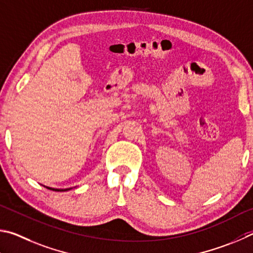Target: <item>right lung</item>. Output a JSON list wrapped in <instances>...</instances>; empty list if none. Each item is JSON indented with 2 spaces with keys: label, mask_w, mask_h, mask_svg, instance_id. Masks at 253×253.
Listing matches in <instances>:
<instances>
[{
  "label": "right lung",
  "mask_w": 253,
  "mask_h": 253,
  "mask_svg": "<svg viewBox=\"0 0 253 253\" xmlns=\"http://www.w3.org/2000/svg\"><path fill=\"white\" fill-rule=\"evenodd\" d=\"M46 188H47V187H46ZM47 189L53 190V191H57V192H62V191H68V190H70V189H52V188H47Z\"/></svg>",
  "instance_id": "add662e5"
}]
</instances>
